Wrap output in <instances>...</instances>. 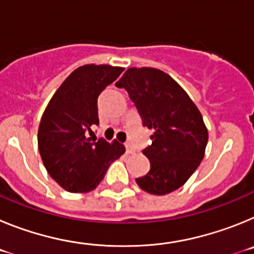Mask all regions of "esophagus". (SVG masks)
I'll use <instances>...</instances> for the list:
<instances>
[{"instance_id":"1","label":"esophagus","mask_w":254,"mask_h":254,"mask_svg":"<svg viewBox=\"0 0 254 254\" xmlns=\"http://www.w3.org/2000/svg\"><path fill=\"white\" fill-rule=\"evenodd\" d=\"M125 146H126V152H127V154H133L134 149H133V146H132L131 143L127 142V143H126V145H125Z\"/></svg>"}]
</instances>
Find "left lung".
Here are the masks:
<instances>
[{"label": "left lung", "mask_w": 254, "mask_h": 254, "mask_svg": "<svg viewBox=\"0 0 254 254\" xmlns=\"http://www.w3.org/2000/svg\"><path fill=\"white\" fill-rule=\"evenodd\" d=\"M125 87L142 125L154 129L142 150L150 172L136 179L141 190L163 196L185 185L205 156L208 132L188 94L168 73L151 67H131L116 84Z\"/></svg>", "instance_id": "left-lung-1"}]
</instances>
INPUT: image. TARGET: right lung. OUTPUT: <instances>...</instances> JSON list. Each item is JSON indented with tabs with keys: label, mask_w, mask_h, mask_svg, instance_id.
<instances>
[{
	"label": "right lung",
	"mask_w": 254,
	"mask_h": 254,
	"mask_svg": "<svg viewBox=\"0 0 254 254\" xmlns=\"http://www.w3.org/2000/svg\"><path fill=\"white\" fill-rule=\"evenodd\" d=\"M122 67L85 64L62 82L40 120L38 149L49 176L68 192H90L125 154L122 143L86 137L99 125L98 96Z\"/></svg>",
	"instance_id": "obj_1"
}]
</instances>
